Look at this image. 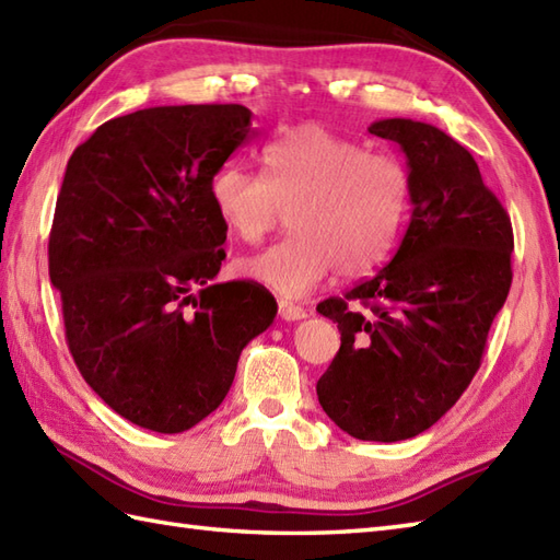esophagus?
Segmentation results:
<instances>
[{
  "label": "esophagus",
  "mask_w": 560,
  "mask_h": 560,
  "mask_svg": "<svg viewBox=\"0 0 560 560\" xmlns=\"http://www.w3.org/2000/svg\"><path fill=\"white\" fill-rule=\"evenodd\" d=\"M279 315L285 322H298V319H305L307 312L301 305H293L289 301H279Z\"/></svg>",
  "instance_id": "34e87169"
}]
</instances>
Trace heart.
<instances>
[{
  "label": "heart",
  "mask_w": 560,
  "mask_h": 560,
  "mask_svg": "<svg viewBox=\"0 0 560 560\" xmlns=\"http://www.w3.org/2000/svg\"><path fill=\"white\" fill-rule=\"evenodd\" d=\"M265 176L224 164L212 178L221 224L245 243H259L289 210L283 241L241 259L243 277L283 298H303L336 271L358 277L392 253L406 219L408 178L386 154L360 145L322 124H301L265 142Z\"/></svg>",
  "instance_id": "heart-1"
}]
</instances>
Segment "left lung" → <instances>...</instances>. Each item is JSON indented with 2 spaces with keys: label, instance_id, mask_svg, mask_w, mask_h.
I'll return each mask as SVG.
<instances>
[{
  "label": "left lung",
  "instance_id": "8db88e82",
  "mask_svg": "<svg viewBox=\"0 0 560 560\" xmlns=\"http://www.w3.org/2000/svg\"><path fill=\"white\" fill-rule=\"evenodd\" d=\"M368 131L406 154L410 221L386 267L317 305L341 331L317 398L346 434L388 444L422 434L472 382L511 291L513 229L472 154L441 128L380 119Z\"/></svg>",
  "mask_w": 560,
  "mask_h": 560
}]
</instances>
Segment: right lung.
I'll list each match as a JSON object with an SVG mask.
<instances>
[{"mask_svg": "<svg viewBox=\"0 0 560 560\" xmlns=\"http://www.w3.org/2000/svg\"><path fill=\"white\" fill-rule=\"evenodd\" d=\"M250 119L243 104L138 109L102 124L63 174L49 279L69 350L90 388L150 432L214 412L277 317L259 283H212L226 257L212 178L255 136Z\"/></svg>", "mask_w": 560, "mask_h": 560, "instance_id": "obj_1", "label": "right lung"}]
</instances>
